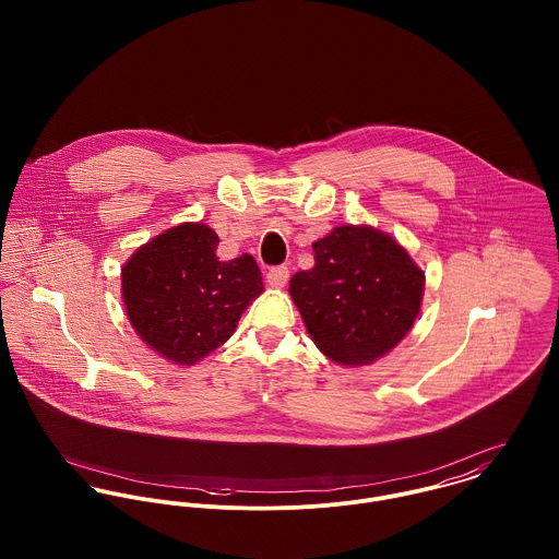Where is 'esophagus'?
<instances>
[{
    "label": "esophagus",
    "mask_w": 559,
    "mask_h": 559,
    "mask_svg": "<svg viewBox=\"0 0 559 559\" xmlns=\"http://www.w3.org/2000/svg\"><path fill=\"white\" fill-rule=\"evenodd\" d=\"M288 277H290L288 266H273V269H269V271H266V282H269L273 288H282V286H286Z\"/></svg>",
    "instance_id": "esophagus-1"
}]
</instances>
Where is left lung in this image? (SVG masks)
Returning a JSON list of instances; mask_svg holds the SVG:
<instances>
[{
	"label": "left lung",
	"mask_w": 559,
	"mask_h": 559,
	"mask_svg": "<svg viewBox=\"0 0 559 559\" xmlns=\"http://www.w3.org/2000/svg\"><path fill=\"white\" fill-rule=\"evenodd\" d=\"M314 266L290 277V297L314 344L342 366H366L406 335L424 273L396 240L340 226L314 245Z\"/></svg>",
	"instance_id": "1"
}]
</instances>
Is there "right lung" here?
Here are the masks:
<instances>
[{"instance_id": "1", "label": "right lung", "mask_w": 559, "mask_h": 559, "mask_svg": "<svg viewBox=\"0 0 559 559\" xmlns=\"http://www.w3.org/2000/svg\"><path fill=\"white\" fill-rule=\"evenodd\" d=\"M219 237L202 224H182L140 247L122 269L127 314L140 337L180 366L222 346L242 310L262 293L255 260L222 262Z\"/></svg>"}]
</instances>
